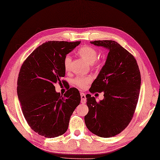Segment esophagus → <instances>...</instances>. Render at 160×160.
Instances as JSON below:
<instances>
[{"label": "esophagus", "mask_w": 160, "mask_h": 160, "mask_svg": "<svg viewBox=\"0 0 160 160\" xmlns=\"http://www.w3.org/2000/svg\"><path fill=\"white\" fill-rule=\"evenodd\" d=\"M80 94H81V102L82 104H85L86 102V97H85V94L83 92H81Z\"/></svg>", "instance_id": "34e87169"}]
</instances>
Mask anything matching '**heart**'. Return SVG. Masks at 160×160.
<instances>
[{
  "mask_svg": "<svg viewBox=\"0 0 160 160\" xmlns=\"http://www.w3.org/2000/svg\"><path fill=\"white\" fill-rule=\"evenodd\" d=\"M78 54L81 56L83 60L89 64H93L98 57V52L96 49L92 47L85 45L81 47L78 50ZM71 56H66L64 59V67L66 71H68L71 66ZM92 80L90 76H79L76 77L73 81V83L77 86L83 88L88 85Z\"/></svg>",
  "mask_w": 160,
  "mask_h": 160,
  "instance_id": "1",
  "label": "heart"
}]
</instances>
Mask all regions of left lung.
Instances as JSON below:
<instances>
[{
  "instance_id": "obj_1",
  "label": "left lung",
  "mask_w": 160,
  "mask_h": 160,
  "mask_svg": "<svg viewBox=\"0 0 160 160\" xmlns=\"http://www.w3.org/2000/svg\"><path fill=\"white\" fill-rule=\"evenodd\" d=\"M108 51L104 65L89 92H104L97 102L87 94L88 113L84 120L88 129L97 136L109 138L119 134L130 123L141 89V78L137 62L131 53L111 40L90 41Z\"/></svg>"
}]
</instances>
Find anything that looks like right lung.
I'll return each instance as SVG.
<instances>
[{
    "label": "right lung",
    "instance_id": "1",
    "mask_svg": "<svg viewBox=\"0 0 160 160\" xmlns=\"http://www.w3.org/2000/svg\"><path fill=\"white\" fill-rule=\"evenodd\" d=\"M80 42H46L27 58L19 71L17 92L22 112L30 127L46 138L67 132L71 116L80 103L77 88H70L63 96L54 86L62 83L65 76V56Z\"/></svg>",
    "mask_w": 160,
    "mask_h": 160
}]
</instances>
